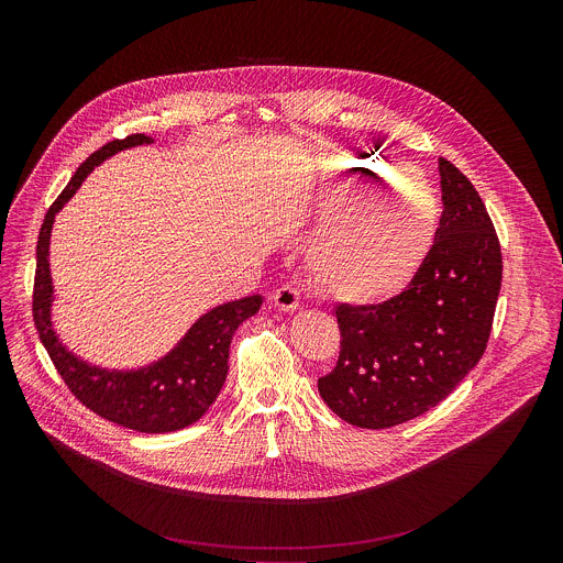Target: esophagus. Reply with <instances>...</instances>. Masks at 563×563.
<instances>
[{"label":"esophagus","instance_id":"1","mask_svg":"<svg viewBox=\"0 0 563 563\" xmlns=\"http://www.w3.org/2000/svg\"><path fill=\"white\" fill-rule=\"evenodd\" d=\"M272 302H274V307H278L280 311H294V309H298V305H300V291H298L296 287H291V285H283V287H278V289L272 294Z\"/></svg>","mask_w":563,"mask_h":563}]
</instances>
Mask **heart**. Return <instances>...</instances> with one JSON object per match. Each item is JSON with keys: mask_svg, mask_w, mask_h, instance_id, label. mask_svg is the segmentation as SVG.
Masks as SVG:
<instances>
[{"mask_svg": "<svg viewBox=\"0 0 563 563\" xmlns=\"http://www.w3.org/2000/svg\"><path fill=\"white\" fill-rule=\"evenodd\" d=\"M325 172L332 194L320 211L323 220L361 172V163L352 155H334ZM437 216V196L417 169L391 167L363 178L313 238L307 256L311 280L345 302L391 298L428 256Z\"/></svg>", "mask_w": 563, "mask_h": 563, "instance_id": "b5f03b06", "label": "heart"}]
</instances>
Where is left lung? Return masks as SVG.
Masks as SVG:
<instances>
[{
    "label": "left lung",
    "mask_w": 563,
    "mask_h": 563,
    "mask_svg": "<svg viewBox=\"0 0 563 563\" xmlns=\"http://www.w3.org/2000/svg\"><path fill=\"white\" fill-rule=\"evenodd\" d=\"M443 213L408 287L378 305H336L341 354L318 391L343 421L383 430L421 417L484 356L501 289V245L484 200L439 157Z\"/></svg>",
    "instance_id": "8db88e82"
}]
</instances>
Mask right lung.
<instances>
[{
    "label": "right lung",
    "mask_w": 563,
    "mask_h": 563,
    "mask_svg": "<svg viewBox=\"0 0 563 563\" xmlns=\"http://www.w3.org/2000/svg\"><path fill=\"white\" fill-rule=\"evenodd\" d=\"M153 142L144 133L107 142L91 153L44 216L37 238V269L33 287V318L40 339L70 394L98 417L122 428L159 434L196 423L220 394L229 369V345L238 325L254 316L263 298L247 296L207 311L185 339L153 365L133 372L102 369L73 356L51 325L53 283L48 269V243L55 213L73 198L85 178L113 153Z\"/></svg>",
    "instance_id": "1"
}]
</instances>
